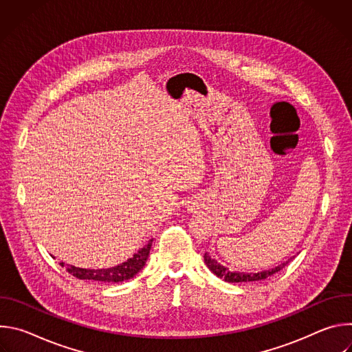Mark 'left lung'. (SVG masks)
<instances>
[{
    "label": "left lung",
    "instance_id": "obj_1",
    "mask_svg": "<svg viewBox=\"0 0 352 352\" xmlns=\"http://www.w3.org/2000/svg\"><path fill=\"white\" fill-rule=\"evenodd\" d=\"M289 262V261H288ZM288 262H284L270 270H263V272H258V273H243V272H231L228 267H226L224 265L219 263L209 252L205 254V263L208 265V267L220 278H223L227 283H248V281H259V280H265L270 276H273L274 273L280 272Z\"/></svg>",
    "mask_w": 352,
    "mask_h": 352
}]
</instances>
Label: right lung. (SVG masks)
Listing matches in <instances>:
<instances>
[{
  "mask_svg": "<svg viewBox=\"0 0 352 352\" xmlns=\"http://www.w3.org/2000/svg\"><path fill=\"white\" fill-rule=\"evenodd\" d=\"M153 239H150L147 245H144L142 249H139L138 252L128 259L126 262L110 267V269H82V267H75L69 266L64 262H61V266L67 267V272L76 278L80 280H93V281H100V283H122L129 278H133L146 265V261L150 254V248H152Z\"/></svg>",
  "mask_w": 352,
  "mask_h": 352,
  "instance_id": "right-lung-1",
  "label": "right lung"
}]
</instances>
